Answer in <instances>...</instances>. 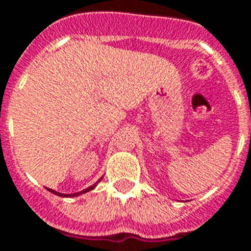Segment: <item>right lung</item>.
I'll return each mask as SVG.
<instances>
[{"instance_id": "1", "label": "right lung", "mask_w": 251, "mask_h": 251, "mask_svg": "<svg viewBox=\"0 0 251 251\" xmlns=\"http://www.w3.org/2000/svg\"><path fill=\"white\" fill-rule=\"evenodd\" d=\"M101 178H102V177H101ZM101 178L99 179L98 182H100V181H101ZM98 182H96V183H94V185H92V186L87 187V189H84V190H82V191H78V193H73V194H62V193H58V191H56V190H52V189H47V190H49V191H50V193H53V194H56V195H60V197H64V198H72V197H78V195H82V194H84V193H87V191H91V190H94V187L96 186V185H98Z\"/></svg>"}]
</instances>
